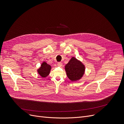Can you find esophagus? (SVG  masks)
Instances as JSON below:
<instances>
[{
    "label": "esophagus",
    "mask_w": 124,
    "mask_h": 124,
    "mask_svg": "<svg viewBox=\"0 0 124 124\" xmlns=\"http://www.w3.org/2000/svg\"><path fill=\"white\" fill-rule=\"evenodd\" d=\"M57 65L59 67H61L62 66V63L61 62H58L57 63Z\"/></svg>",
    "instance_id": "esophagus-1"
}]
</instances>
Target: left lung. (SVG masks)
Wrapping results in <instances>:
<instances>
[{"instance_id":"left-lung-1","label":"left lung","mask_w":124,"mask_h":124,"mask_svg":"<svg viewBox=\"0 0 124 124\" xmlns=\"http://www.w3.org/2000/svg\"><path fill=\"white\" fill-rule=\"evenodd\" d=\"M65 69L68 78L72 81H76L80 79L84 75L85 66L80 61L73 57L65 66Z\"/></svg>"}]
</instances>
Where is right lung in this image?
<instances>
[{
	"label": "right lung",
	"mask_w": 124,
	"mask_h": 124,
	"mask_svg": "<svg viewBox=\"0 0 124 124\" xmlns=\"http://www.w3.org/2000/svg\"><path fill=\"white\" fill-rule=\"evenodd\" d=\"M51 69V66L46 62L44 61L41 65V67L38 70V73L42 77L45 78L49 75Z\"/></svg>",
	"instance_id": "1"
}]
</instances>
